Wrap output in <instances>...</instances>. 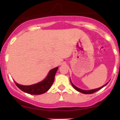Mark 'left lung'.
Instances as JSON below:
<instances>
[{
	"mask_svg": "<svg viewBox=\"0 0 120 120\" xmlns=\"http://www.w3.org/2000/svg\"><path fill=\"white\" fill-rule=\"evenodd\" d=\"M109 82H107V83H106V84L105 85H103V86L100 87V88H97V89H92V90H82V89H79V88H78V87L75 86L73 84L72 82H71V84H72V86H73V88H74L75 90H77V91L79 92H81L82 93V94H94V93L96 92V91H98V90H100V89H101V88H103V87H104L105 86H106V85Z\"/></svg>",
	"mask_w": 120,
	"mask_h": 120,
	"instance_id": "8db88e82",
	"label": "left lung"
}]
</instances>
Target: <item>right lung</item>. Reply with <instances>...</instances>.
I'll list each match as a JSON object with an SVG mask.
<instances>
[{"label":"right lung","instance_id":"1","mask_svg":"<svg viewBox=\"0 0 120 120\" xmlns=\"http://www.w3.org/2000/svg\"><path fill=\"white\" fill-rule=\"evenodd\" d=\"M58 67L52 69L49 71L46 78L42 81L31 85H22L17 82H15L17 86L21 90L31 95H41L48 91L52 85L54 80V77L58 70Z\"/></svg>","mask_w":120,"mask_h":120}]
</instances>
